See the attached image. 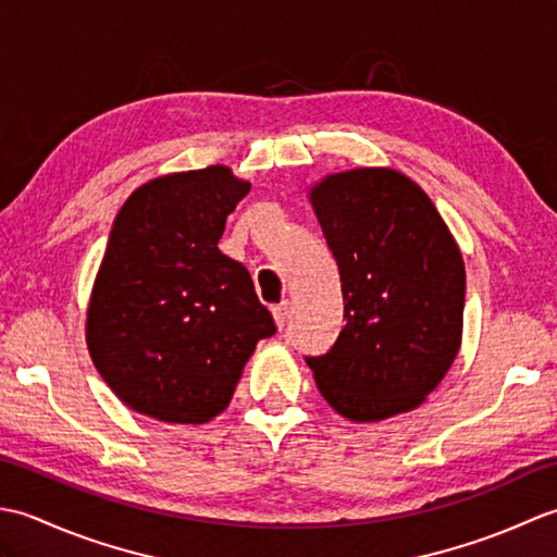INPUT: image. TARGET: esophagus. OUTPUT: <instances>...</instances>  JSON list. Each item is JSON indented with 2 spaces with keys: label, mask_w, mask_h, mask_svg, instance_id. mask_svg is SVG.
Instances as JSON below:
<instances>
[{
  "label": "esophagus",
  "mask_w": 557,
  "mask_h": 557,
  "mask_svg": "<svg viewBox=\"0 0 557 557\" xmlns=\"http://www.w3.org/2000/svg\"><path fill=\"white\" fill-rule=\"evenodd\" d=\"M272 318H275V325H277V330H285V325H287V318H289V304H287V301L277 304L275 309H272Z\"/></svg>",
  "instance_id": "esophagus-1"
}]
</instances>
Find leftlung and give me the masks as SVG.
Returning a JSON list of instances; mask_svg holds the SVG:
<instances>
[{
    "label": "left lung",
    "instance_id": "left-lung-1",
    "mask_svg": "<svg viewBox=\"0 0 557 557\" xmlns=\"http://www.w3.org/2000/svg\"><path fill=\"white\" fill-rule=\"evenodd\" d=\"M309 198L345 299L335 345L306 357L318 389L357 423L417 409L461 345L467 275L457 242L423 188L397 170L330 174Z\"/></svg>",
    "mask_w": 557,
    "mask_h": 557
}]
</instances>
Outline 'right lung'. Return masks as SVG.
<instances>
[{"instance_id":"right-lung-1","label":"right lung","mask_w":557,"mask_h":557,"mask_svg":"<svg viewBox=\"0 0 557 557\" xmlns=\"http://www.w3.org/2000/svg\"><path fill=\"white\" fill-rule=\"evenodd\" d=\"M248 188L224 164L164 174L116 215L86 342L102 381L134 411L210 421L227 409L258 339L275 335L248 270L218 248Z\"/></svg>"}]
</instances>
